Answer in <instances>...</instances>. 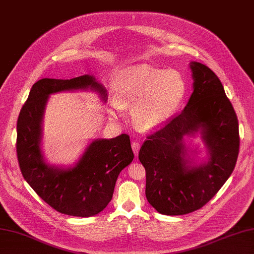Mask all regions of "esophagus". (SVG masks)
Here are the masks:
<instances>
[{
    "mask_svg": "<svg viewBox=\"0 0 254 254\" xmlns=\"http://www.w3.org/2000/svg\"><path fill=\"white\" fill-rule=\"evenodd\" d=\"M139 148H140V144L138 143L137 140H134V141H132V149H133V151H134V155H135V156H137V155H138V150H139Z\"/></svg>",
    "mask_w": 254,
    "mask_h": 254,
    "instance_id": "obj_1",
    "label": "esophagus"
}]
</instances>
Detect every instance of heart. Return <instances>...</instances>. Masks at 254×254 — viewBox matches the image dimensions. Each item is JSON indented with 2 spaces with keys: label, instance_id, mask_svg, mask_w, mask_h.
Listing matches in <instances>:
<instances>
[{
  "label": "heart",
  "instance_id": "b5f03b06",
  "mask_svg": "<svg viewBox=\"0 0 254 254\" xmlns=\"http://www.w3.org/2000/svg\"><path fill=\"white\" fill-rule=\"evenodd\" d=\"M186 93V81L176 70L137 66L127 70L118 81L116 103L119 108L133 107L135 125L151 131L172 119ZM118 107L111 110V115H117Z\"/></svg>",
  "mask_w": 254,
  "mask_h": 254
}]
</instances>
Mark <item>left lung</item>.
<instances>
[{"instance_id":"obj_1","label":"left lung","mask_w":254,"mask_h":254,"mask_svg":"<svg viewBox=\"0 0 254 254\" xmlns=\"http://www.w3.org/2000/svg\"><path fill=\"white\" fill-rule=\"evenodd\" d=\"M193 92L186 107L141 145L146 198L159 213L183 215L209 202L233 173L239 154L238 119L217 75L191 62ZM200 131L210 157L192 165L185 134Z\"/></svg>"}]
</instances>
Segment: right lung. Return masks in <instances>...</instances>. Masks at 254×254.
<instances>
[{
  "mask_svg": "<svg viewBox=\"0 0 254 254\" xmlns=\"http://www.w3.org/2000/svg\"><path fill=\"white\" fill-rule=\"evenodd\" d=\"M107 93L93 75L70 80L42 79L32 85L17 120V158L23 179L40 198L63 214L88 217L102 212L113 198L118 175L132 162L134 154L127 134L95 139L74 167L47 164L41 150L42 121L51 94L87 90Z\"/></svg>",
  "mask_w": 254,
  "mask_h": 254,
  "instance_id": "obj_1",
  "label": "right lung"
}]
</instances>
